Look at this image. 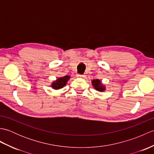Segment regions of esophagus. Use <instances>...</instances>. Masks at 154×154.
I'll return each instance as SVG.
<instances>
[{"label": "esophagus", "mask_w": 154, "mask_h": 154, "mask_svg": "<svg viewBox=\"0 0 154 154\" xmlns=\"http://www.w3.org/2000/svg\"><path fill=\"white\" fill-rule=\"evenodd\" d=\"M85 75H81V74H77L76 75V77H85Z\"/></svg>", "instance_id": "obj_1"}]
</instances>
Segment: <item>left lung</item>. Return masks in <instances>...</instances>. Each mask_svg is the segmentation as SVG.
Wrapping results in <instances>:
<instances>
[{"label":"left lung","instance_id":"1","mask_svg":"<svg viewBox=\"0 0 154 154\" xmlns=\"http://www.w3.org/2000/svg\"><path fill=\"white\" fill-rule=\"evenodd\" d=\"M92 84L94 87V89L97 91H105V87L103 86L102 84H101L100 81L99 79H95L92 81Z\"/></svg>","mask_w":154,"mask_h":154}]
</instances>
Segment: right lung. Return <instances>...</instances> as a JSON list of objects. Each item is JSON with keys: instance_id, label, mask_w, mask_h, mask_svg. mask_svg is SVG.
<instances>
[{"instance_id": "right-lung-1", "label": "right lung", "mask_w": 154, "mask_h": 154, "mask_svg": "<svg viewBox=\"0 0 154 154\" xmlns=\"http://www.w3.org/2000/svg\"><path fill=\"white\" fill-rule=\"evenodd\" d=\"M69 78H70V77L67 76V75H66V76H64L63 77L59 78V79H57L56 81H55V82L52 83V85H51L52 88L54 89H56V90L61 89V88H63L65 85H66V83L67 82V81L69 79Z\"/></svg>"}]
</instances>
